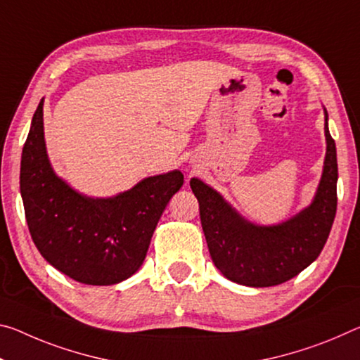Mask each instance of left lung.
Listing matches in <instances>:
<instances>
[{
  "mask_svg": "<svg viewBox=\"0 0 360 360\" xmlns=\"http://www.w3.org/2000/svg\"><path fill=\"white\" fill-rule=\"evenodd\" d=\"M325 110L323 173L309 207L277 226H256L242 218L218 192L200 179L191 189L200 207V221L214 266L224 277L247 287H274L293 278L317 259L336 214L335 141Z\"/></svg>",
  "mask_w": 360,
  "mask_h": 360,
  "instance_id": "8db88e82",
  "label": "left lung"
}]
</instances>
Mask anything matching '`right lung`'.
I'll list each match as a JSON object with an SVG mask.
<instances>
[{"label":"right lung","instance_id":"add662e5","mask_svg":"<svg viewBox=\"0 0 360 360\" xmlns=\"http://www.w3.org/2000/svg\"><path fill=\"white\" fill-rule=\"evenodd\" d=\"M184 176L174 169L110 198H91L57 178L43 131V99L22 150L20 193L38 252L57 271L86 285H113L139 269L152 233Z\"/></svg>","mask_w":360,"mask_h":360}]
</instances>
